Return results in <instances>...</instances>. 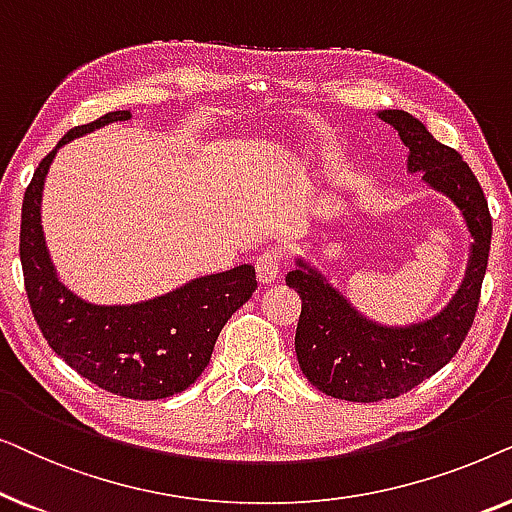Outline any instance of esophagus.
Listing matches in <instances>:
<instances>
[{"label": "esophagus", "instance_id": "1", "mask_svg": "<svg viewBox=\"0 0 512 512\" xmlns=\"http://www.w3.org/2000/svg\"><path fill=\"white\" fill-rule=\"evenodd\" d=\"M279 272H282V256L277 251H263L256 258V275L261 284H275L279 279Z\"/></svg>", "mask_w": 512, "mask_h": 512}]
</instances>
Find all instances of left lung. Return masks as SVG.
Masks as SVG:
<instances>
[{
	"label": "left lung",
	"mask_w": 512,
	"mask_h": 512,
	"mask_svg": "<svg viewBox=\"0 0 512 512\" xmlns=\"http://www.w3.org/2000/svg\"><path fill=\"white\" fill-rule=\"evenodd\" d=\"M380 118L410 149L408 170L422 172L433 191L447 195L459 207L473 244L466 277L450 305L436 317L405 328L366 319L317 268L298 258V268L286 275V284L303 300L296 328L300 370L326 396L352 403H377L408 394L452 361L478 312L492 244L485 193L464 158L433 139L426 125L408 111L384 109Z\"/></svg>",
	"instance_id": "1"
}]
</instances>
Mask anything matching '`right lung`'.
I'll use <instances>...</instances> for the list:
<instances>
[{
	"label": "right lung",
	"instance_id": "right-lung-1",
	"mask_svg": "<svg viewBox=\"0 0 512 512\" xmlns=\"http://www.w3.org/2000/svg\"><path fill=\"white\" fill-rule=\"evenodd\" d=\"M128 118L130 111H109L93 123L76 125L41 160L23 198L20 263L27 300L48 347L100 389L135 401H156L198 380L221 328L256 291V270L240 265L137 305L86 303L60 282L41 230L48 167L62 144Z\"/></svg>",
	"mask_w": 512,
	"mask_h": 512
}]
</instances>
